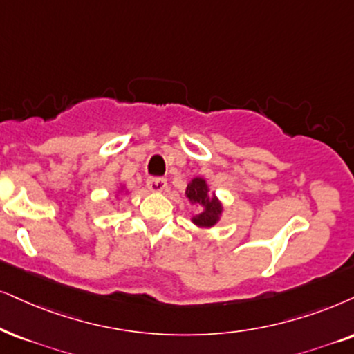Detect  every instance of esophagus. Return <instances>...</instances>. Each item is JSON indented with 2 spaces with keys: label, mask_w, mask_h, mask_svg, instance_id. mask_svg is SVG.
Listing matches in <instances>:
<instances>
[{
  "label": "esophagus",
  "mask_w": 354,
  "mask_h": 354,
  "mask_svg": "<svg viewBox=\"0 0 354 354\" xmlns=\"http://www.w3.org/2000/svg\"><path fill=\"white\" fill-rule=\"evenodd\" d=\"M147 187L151 192H163L167 189V180L165 178H149L147 180Z\"/></svg>",
  "instance_id": "34e87169"
}]
</instances>
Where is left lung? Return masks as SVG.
Instances as JSON below:
<instances>
[{
  "mask_svg": "<svg viewBox=\"0 0 354 354\" xmlns=\"http://www.w3.org/2000/svg\"><path fill=\"white\" fill-rule=\"evenodd\" d=\"M185 198L189 201V204L199 207V212L192 216L191 222L199 229H212L217 225L223 214V204L217 198L214 191H210L209 183L204 176H196L187 183Z\"/></svg>",
  "mask_w": 354,
  "mask_h": 354,
  "instance_id": "8db88e82",
  "label": "left lung"
}]
</instances>
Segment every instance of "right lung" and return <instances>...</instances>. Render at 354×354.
Returning <instances> with one entry per match:
<instances>
[{"instance_id": "right-lung-1", "label": "right lung", "mask_w": 354, "mask_h": 354, "mask_svg": "<svg viewBox=\"0 0 354 354\" xmlns=\"http://www.w3.org/2000/svg\"><path fill=\"white\" fill-rule=\"evenodd\" d=\"M120 192H124V194H129V189H127V187H125L124 183H120V185H119V189H118V194H115V199L119 198Z\"/></svg>"}]
</instances>
